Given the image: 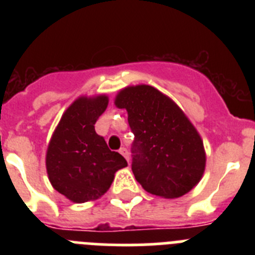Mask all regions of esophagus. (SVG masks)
<instances>
[{"mask_svg": "<svg viewBox=\"0 0 255 255\" xmlns=\"http://www.w3.org/2000/svg\"><path fill=\"white\" fill-rule=\"evenodd\" d=\"M120 154L125 157L126 161H129V152H128V149H126V148H124V147L121 148V149H120Z\"/></svg>", "mask_w": 255, "mask_h": 255, "instance_id": "obj_1", "label": "esophagus"}]
</instances>
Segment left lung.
I'll list each match as a JSON object with an SVG mask.
<instances>
[{
	"label": "left lung",
	"instance_id": "8db88e82",
	"mask_svg": "<svg viewBox=\"0 0 255 255\" xmlns=\"http://www.w3.org/2000/svg\"><path fill=\"white\" fill-rule=\"evenodd\" d=\"M115 106L128 111L135 135L131 170L144 190L175 199L198 185L206 170L203 140L170 97L150 85H130Z\"/></svg>",
	"mask_w": 255,
	"mask_h": 255
}]
</instances>
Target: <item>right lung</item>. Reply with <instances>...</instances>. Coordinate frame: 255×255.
Masks as SVG:
<instances>
[{
  "instance_id": "add662e5",
  "label": "right lung",
  "mask_w": 255,
  "mask_h": 255,
  "mask_svg": "<svg viewBox=\"0 0 255 255\" xmlns=\"http://www.w3.org/2000/svg\"><path fill=\"white\" fill-rule=\"evenodd\" d=\"M108 97L82 96L61 116L46 153V168L55 190L74 203L102 197L115 173L128 166L120 153L108 149L94 124L106 111Z\"/></svg>"
}]
</instances>
